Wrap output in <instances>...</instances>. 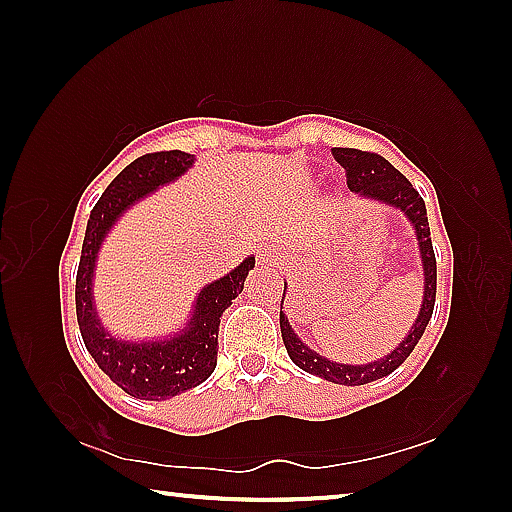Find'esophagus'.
<instances>
[{
  "label": "esophagus",
  "mask_w": 512,
  "mask_h": 512,
  "mask_svg": "<svg viewBox=\"0 0 512 512\" xmlns=\"http://www.w3.org/2000/svg\"><path fill=\"white\" fill-rule=\"evenodd\" d=\"M257 259H259V264H275L277 259H280V250L264 244L257 248Z\"/></svg>",
  "instance_id": "34e87169"
}]
</instances>
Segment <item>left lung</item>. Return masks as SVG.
<instances>
[{
	"label": "left lung",
	"instance_id": "obj_1",
	"mask_svg": "<svg viewBox=\"0 0 512 512\" xmlns=\"http://www.w3.org/2000/svg\"><path fill=\"white\" fill-rule=\"evenodd\" d=\"M334 160L341 164L348 173V187L350 192L359 194L368 201H377L381 205L395 207L400 210L409 223L413 225L415 239H418L422 271H424V289H422V305L415 323L411 325L409 334L397 343L384 357L368 363H339L323 357L316 350L300 339L296 329L291 327L287 314L280 307V329L282 341L287 348L291 361L305 372H311L320 379L332 381V384L343 386H361L377 381L381 377L391 375L395 368H400L406 357L413 352L415 345L422 339L424 329L429 325V318L433 314V302H436V255H433L431 235H429V221H427V207H424L422 196L415 192L413 185L406 180L400 171H397L391 162L381 158L377 153L357 151V149H332ZM284 293H287V282H284ZM282 293V302H284Z\"/></svg>",
	"mask_w": 512,
	"mask_h": 512
}]
</instances>
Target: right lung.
<instances>
[{
  "label": "right lung",
  "instance_id": "add662e5",
  "mask_svg": "<svg viewBox=\"0 0 512 512\" xmlns=\"http://www.w3.org/2000/svg\"><path fill=\"white\" fill-rule=\"evenodd\" d=\"M196 158L185 151H160L137 158L112 180L92 207L85 228L79 273H76V318L83 343L97 366L137 400H169L212 375L219 352V323L223 311L241 291L255 257L250 255L230 273L205 284L194 300L180 332L164 339L126 341L110 334L94 305V271L103 239L126 210L155 189L173 183L194 167Z\"/></svg>",
  "mask_w": 512,
  "mask_h": 512
}]
</instances>
